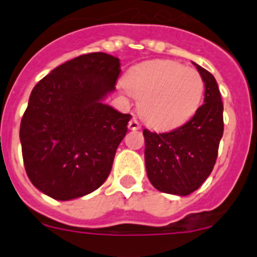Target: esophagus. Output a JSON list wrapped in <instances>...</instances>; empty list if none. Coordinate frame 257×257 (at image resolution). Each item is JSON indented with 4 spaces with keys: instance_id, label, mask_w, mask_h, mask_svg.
I'll use <instances>...</instances> for the list:
<instances>
[{
    "instance_id": "1",
    "label": "esophagus",
    "mask_w": 257,
    "mask_h": 257,
    "mask_svg": "<svg viewBox=\"0 0 257 257\" xmlns=\"http://www.w3.org/2000/svg\"><path fill=\"white\" fill-rule=\"evenodd\" d=\"M140 127H142V124L139 123V121L136 119V118H133L130 121V123H128V128L133 131H136V130H139Z\"/></svg>"
}]
</instances>
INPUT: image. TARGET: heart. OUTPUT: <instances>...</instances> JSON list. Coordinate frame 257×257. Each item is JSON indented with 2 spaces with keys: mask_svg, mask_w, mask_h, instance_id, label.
I'll list each match as a JSON object with an SVG mask.
<instances>
[{
  "mask_svg": "<svg viewBox=\"0 0 257 257\" xmlns=\"http://www.w3.org/2000/svg\"><path fill=\"white\" fill-rule=\"evenodd\" d=\"M136 99L144 121L157 130L185 123L199 108L205 82L194 68L170 60H152L136 65L123 85Z\"/></svg>",
  "mask_w": 257,
  "mask_h": 257,
  "instance_id": "b5f03b06",
  "label": "heart"
}]
</instances>
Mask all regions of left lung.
Listing matches in <instances>:
<instances>
[{
    "mask_svg": "<svg viewBox=\"0 0 257 257\" xmlns=\"http://www.w3.org/2000/svg\"><path fill=\"white\" fill-rule=\"evenodd\" d=\"M205 82V104L183 126L169 133L143 131L145 167L160 192L188 196L210 176L224 131L221 95L212 74L196 64Z\"/></svg>",
    "mask_w": 257,
    "mask_h": 257,
    "instance_id": "left-lung-1",
    "label": "left lung"
}]
</instances>
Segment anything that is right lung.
I'll return each instance as SVG.
<instances>
[{
    "instance_id": "add662e5",
    "label": "right lung",
    "mask_w": 257,
    "mask_h": 257,
    "mask_svg": "<svg viewBox=\"0 0 257 257\" xmlns=\"http://www.w3.org/2000/svg\"><path fill=\"white\" fill-rule=\"evenodd\" d=\"M119 73V59L91 52L52 69L32 90L20 143L29 180L46 196L83 197L110 174L131 118L103 103Z\"/></svg>"
}]
</instances>
